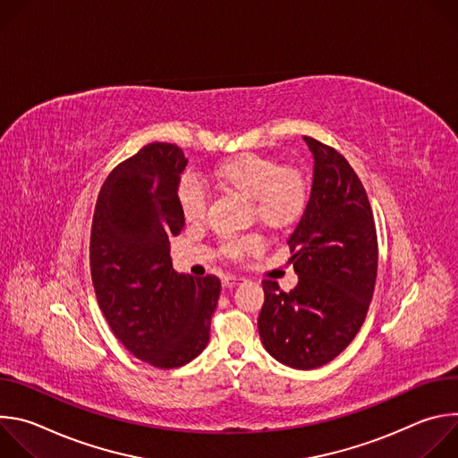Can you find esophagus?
Returning a JSON list of instances; mask_svg holds the SVG:
<instances>
[{"label":"esophagus","mask_w":458,"mask_h":458,"mask_svg":"<svg viewBox=\"0 0 458 458\" xmlns=\"http://www.w3.org/2000/svg\"><path fill=\"white\" fill-rule=\"evenodd\" d=\"M242 279L241 277H235V276H226V277H223V286L225 288H233L235 284H239Z\"/></svg>","instance_id":"1"}]
</instances>
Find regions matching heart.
<instances>
[{"instance_id": "heart-1", "label": "heart", "mask_w": 458, "mask_h": 458, "mask_svg": "<svg viewBox=\"0 0 458 458\" xmlns=\"http://www.w3.org/2000/svg\"><path fill=\"white\" fill-rule=\"evenodd\" d=\"M214 181L250 199L255 217L270 228H286L297 223L306 208L308 190L302 175L292 168H281L276 161L255 154H242L219 163L212 172ZM179 210L186 221H201L207 210V191L203 184L186 175L177 190ZM259 237L250 235L225 244L226 253L237 257L257 250Z\"/></svg>"}]
</instances>
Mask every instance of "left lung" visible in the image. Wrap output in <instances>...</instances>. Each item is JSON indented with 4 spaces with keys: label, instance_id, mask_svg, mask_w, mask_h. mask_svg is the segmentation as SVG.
<instances>
[{
    "label": "left lung",
    "instance_id": "8db88e82",
    "mask_svg": "<svg viewBox=\"0 0 458 458\" xmlns=\"http://www.w3.org/2000/svg\"><path fill=\"white\" fill-rule=\"evenodd\" d=\"M313 157L306 208L288 237L299 283L265 281L257 328L265 350L295 369L334 360L364 322L377 279V232L366 190L332 147L304 136Z\"/></svg>",
    "mask_w": 458,
    "mask_h": 458
}]
</instances>
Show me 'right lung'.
I'll use <instances>...</instances> for the list:
<instances>
[{
  "label": "right lung",
  "mask_w": 458,
  "mask_h": 458,
  "mask_svg": "<svg viewBox=\"0 0 458 458\" xmlns=\"http://www.w3.org/2000/svg\"><path fill=\"white\" fill-rule=\"evenodd\" d=\"M188 159L150 143L101 186L90 233V272L99 308L121 344L161 369L198 357L210 341L221 281L172 268L170 237L184 217L177 190Z\"/></svg>",
  "instance_id": "1"
}]
</instances>
